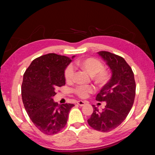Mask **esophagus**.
<instances>
[{"mask_svg":"<svg viewBox=\"0 0 155 155\" xmlns=\"http://www.w3.org/2000/svg\"><path fill=\"white\" fill-rule=\"evenodd\" d=\"M77 104L79 106H80V107H82V106H84V104H85L86 102H85V101H78Z\"/></svg>","mask_w":155,"mask_h":155,"instance_id":"34e87169","label":"esophagus"}]
</instances>
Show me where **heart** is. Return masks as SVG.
Here are the masks:
<instances>
[{"label": "heart", "instance_id": "heart-1", "mask_svg": "<svg viewBox=\"0 0 155 155\" xmlns=\"http://www.w3.org/2000/svg\"><path fill=\"white\" fill-rule=\"evenodd\" d=\"M76 66L85 71L90 74L95 84L99 86H103L109 81L110 74L107 70L103 68L100 61L94 58H87L75 62ZM64 77L65 81L68 83L73 82L74 78V68L72 65H68L65 70ZM94 88L92 86H78L75 89L74 92L82 99L87 97L90 93L94 92Z\"/></svg>", "mask_w": 155, "mask_h": 155}]
</instances>
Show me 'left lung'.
<instances>
[{"label": "left lung", "instance_id": "left-lung-1", "mask_svg": "<svg viewBox=\"0 0 155 155\" xmlns=\"http://www.w3.org/2000/svg\"><path fill=\"white\" fill-rule=\"evenodd\" d=\"M111 69L112 75L96 97L99 101H106L102 111L94 107L88 124L94 130L109 132L119 126L128 116L135 96L134 74L121 56L108 51L98 52Z\"/></svg>", "mask_w": 155, "mask_h": 155}]
</instances>
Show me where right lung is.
Returning a JSON list of instances; mask_svg holds the SVG:
<instances>
[{"label":"right lung","mask_w":155,"mask_h":155,"mask_svg":"<svg viewBox=\"0 0 155 155\" xmlns=\"http://www.w3.org/2000/svg\"><path fill=\"white\" fill-rule=\"evenodd\" d=\"M71 61L56 54L44 55L35 58L23 75V104L33 124L44 134L54 135L62 130L75 106L58 104L53 99L57 89L65 84L64 72Z\"/></svg>","instance_id":"add662e5"}]
</instances>
